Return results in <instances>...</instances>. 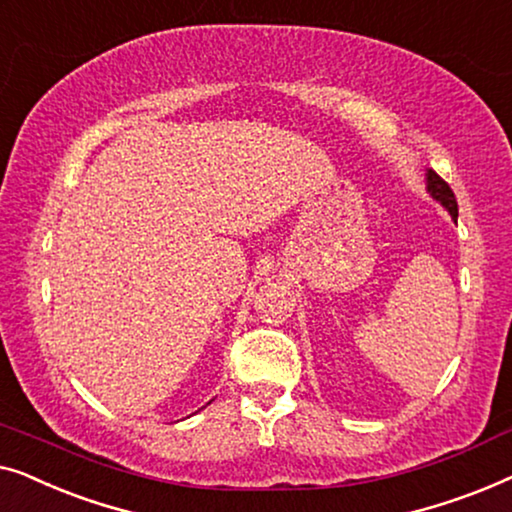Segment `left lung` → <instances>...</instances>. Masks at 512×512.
<instances>
[{
  "label": "left lung",
  "mask_w": 512,
  "mask_h": 512,
  "mask_svg": "<svg viewBox=\"0 0 512 512\" xmlns=\"http://www.w3.org/2000/svg\"><path fill=\"white\" fill-rule=\"evenodd\" d=\"M427 183H429V192H431V197L441 201V204L450 211L452 218L457 220V199H455V192L450 190V185L445 183L443 178L438 176L436 171H431V169H429V174H427Z\"/></svg>",
  "instance_id": "1"
}]
</instances>
